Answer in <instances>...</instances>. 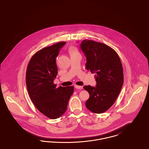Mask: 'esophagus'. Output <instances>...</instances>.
Instances as JSON below:
<instances>
[{
    "mask_svg": "<svg viewBox=\"0 0 149 149\" xmlns=\"http://www.w3.org/2000/svg\"><path fill=\"white\" fill-rule=\"evenodd\" d=\"M75 88L76 89H83V86H80V85H75Z\"/></svg>",
    "mask_w": 149,
    "mask_h": 149,
    "instance_id": "esophagus-1",
    "label": "esophagus"
}]
</instances>
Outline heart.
<instances>
[{
  "mask_svg": "<svg viewBox=\"0 0 149 149\" xmlns=\"http://www.w3.org/2000/svg\"><path fill=\"white\" fill-rule=\"evenodd\" d=\"M69 54H70V55L71 56L79 54L78 50H77V49L75 47H70V49L69 50Z\"/></svg>",
  "mask_w": 149,
  "mask_h": 149,
  "instance_id": "1",
  "label": "heart"
}]
</instances>
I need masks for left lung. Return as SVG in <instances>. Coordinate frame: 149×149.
Here are the masks:
<instances>
[{
	"label": "left lung",
	"mask_w": 149,
	"mask_h": 149,
	"mask_svg": "<svg viewBox=\"0 0 149 149\" xmlns=\"http://www.w3.org/2000/svg\"><path fill=\"white\" fill-rule=\"evenodd\" d=\"M84 54L86 69L95 73V87L85 85L89 98L86 108L95 113H102L114 104L123 84V72L118 54L109 46L92 40H84L80 44Z\"/></svg>",
	"instance_id": "1"
}]
</instances>
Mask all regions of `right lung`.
<instances>
[{"instance_id": "right-lung-1", "label": "right lung", "mask_w": 149, "mask_h": 149, "mask_svg": "<svg viewBox=\"0 0 149 149\" xmlns=\"http://www.w3.org/2000/svg\"><path fill=\"white\" fill-rule=\"evenodd\" d=\"M66 42L43 48L29 60L26 71V85L36 108L50 119L60 117L67 109L74 86L57 88L54 80L57 74L56 58Z\"/></svg>"}]
</instances>
